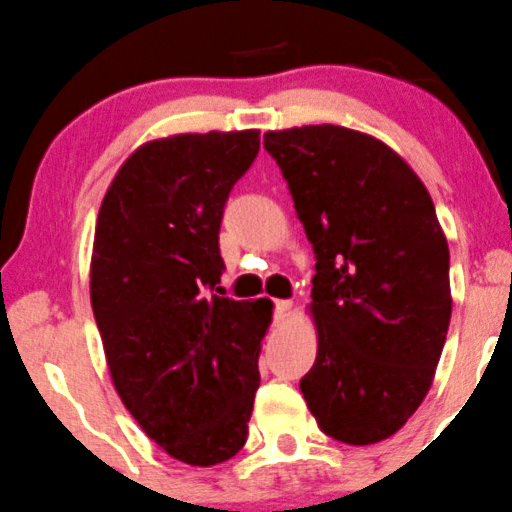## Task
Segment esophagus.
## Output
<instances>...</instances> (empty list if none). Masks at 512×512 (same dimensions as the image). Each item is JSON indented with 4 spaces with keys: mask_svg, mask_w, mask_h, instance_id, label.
Listing matches in <instances>:
<instances>
[{
    "mask_svg": "<svg viewBox=\"0 0 512 512\" xmlns=\"http://www.w3.org/2000/svg\"><path fill=\"white\" fill-rule=\"evenodd\" d=\"M289 309H292V301L289 299H277L274 301V321H284L287 319V314H289Z\"/></svg>",
    "mask_w": 512,
    "mask_h": 512,
    "instance_id": "esophagus-1",
    "label": "esophagus"
}]
</instances>
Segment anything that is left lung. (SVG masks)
Wrapping results in <instances>:
<instances>
[{
    "instance_id": "8db88e82",
    "label": "left lung",
    "mask_w": 512,
    "mask_h": 512,
    "mask_svg": "<svg viewBox=\"0 0 512 512\" xmlns=\"http://www.w3.org/2000/svg\"><path fill=\"white\" fill-rule=\"evenodd\" d=\"M265 149L316 255L306 405L328 437L383 441L427 397L449 331V245L432 196L405 159L355 129L267 132Z\"/></svg>"
}]
</instances>
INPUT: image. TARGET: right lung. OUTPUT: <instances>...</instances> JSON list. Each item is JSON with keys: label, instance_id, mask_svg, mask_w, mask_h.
<instances>
[{"label": "right lung", "instance_id": "obj_1", "mask_svg": "<svg viewBox=\"0 0 512 512\" xmlns=\"http://www.w3.org/2000/svg\"><path fill=\"white\" fill-rule=\"evenodd\" d=\"M257 152V129L147 142L95 225L90 301L112 383L147 437L191 466L238 454L260 387L272 301L218 294L223 208Z\"/></svg>", "mask_w": 512, "mask_h": 512}]
</instances>
